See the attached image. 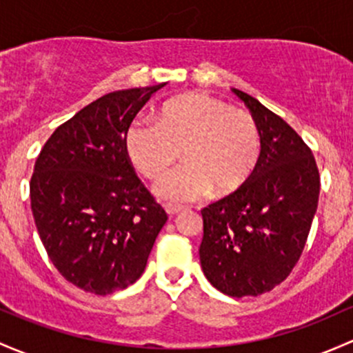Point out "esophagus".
<instances>
[{
  "label": "esophagus",
  "mask_w": 353,
  "mask_h": 353,
  "mask_svg": "<svg viewBox=\"0 0 353 353\" xmlns=\"http://www.w3.org/2000/svg\"><path fill=\"white\" fill-rule=\"evenodd\" d=\"M164 210H165V213L169 214V216H174V214L181 213V211H183V208L176 206V205H164Z\"/></svg>",
  "instance_id": "34e87169"
}]
</instances>
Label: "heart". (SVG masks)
Here are the masks:
<instances>
[{"label":"heart","mask_w":353,"mask_h":353,"mask_svg":"<svg viewBox=\"0 0 353 353\" xmlns=\"http://www.w3.org/2000/svg\"><path fill=\"white\" fill-rule=\"evenodd\" d=\"M128 159L143 177L161 179L176 161L186 164L155 186L162 199L194 201L211 192L223 198L239 191L261 157V132L245 110L203 92L162 105L155 121H133L125 135Z\"/></svg>","instance_id":"obj_1"}]
</instances>
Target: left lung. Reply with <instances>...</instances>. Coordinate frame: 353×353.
Segmentation results:
<instances>
[{"label": "left lung", "mask_w": 353, "mask_h": 353, "mask_svg": "<svg viewBox=\"0 0 353 353\" xmlns=\"http://www.w3.org/2000/svg\"><path fill=\"white\" fill-rule=\"evenodd\" d=\"M261 132V157L239 191L203 208L199 261L218 291L242 298L281 284L298 264L320 196L311 148L281 117L233 89Z\"/></svg>", "instance_id": "obj_1"}]
</instances>
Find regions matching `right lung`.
Segmentation results:
<instances>
[{
	"label": "right lung",
	"instance_id": "1",
	"mask_svg": "<svg viewBox=\"0 0 353 353\" xmlns=\"http://www.w3.org/2000/svg\"><path fill=\"white\" fill-rule=\"evenodd\" d=\"M164 86L101 96L55 128L35 161L30 201L40 240L62 277L88 292L135 283L167 221L125 148L133 118Z\"/></svg>",
	"mask_w": 353,
	"mask_h": 353
}]
</instances>
